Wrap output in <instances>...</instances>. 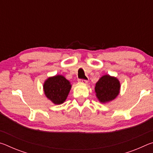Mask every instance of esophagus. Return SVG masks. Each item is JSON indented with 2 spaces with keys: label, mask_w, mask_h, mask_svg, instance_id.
Returning <instances> with one entry per match:
<instances>
[{
  "label": "esophagus",
  "mask_w": 153,
  "mask_h": 153,
  "mask_svg": "<svg viewBox=\"0 0 153 153\" xmlns=\"http://www.w3.org/2000/svg\"><path fill=\"white\" fill-rule=\"evenodd\" d=\"M78 82H79V83H82V84H87L88 80H86V79H78Z\"/></svg>",
  "instance_id": "1"
}]
</instances>
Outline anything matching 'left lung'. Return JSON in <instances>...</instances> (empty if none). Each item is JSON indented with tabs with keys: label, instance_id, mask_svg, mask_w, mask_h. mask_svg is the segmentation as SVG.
I'll return each mask as SVG.
<instances>
[{
	"label": "left lung",
	"instance_id": "obj_1",
	"mask_svg": "<svg viewBox=\"0 0 153 153\" xmlns=\"http://www.w3.org/2000/svg\"><path fill=\"white\" fill-rule=\"evenodd\" d=\"M120 90V82L115 77L105 75L95 86L96 96L102 103L110 102L117 97Z\"/></svg>",
	"mask_w": 153,
	"mask_h": 153
}]
</instances>
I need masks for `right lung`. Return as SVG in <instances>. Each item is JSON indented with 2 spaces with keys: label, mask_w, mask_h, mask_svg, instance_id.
<instances>
[{
  "label": "right lung",
  "mask_w": 153,
  "mask_h": 153,
  "mask_svg": "<svg viewBox=\"0 0 153 153\" xmlns=\"http://www.w3.org/2000/svg\"><path fill=\"white\" fill-rule=\"evenodd\" d=\"M71 88L70 82L61 75L48 77L43 86L46 97L55 105L65 101Z\"/></svg>",
  "instance_id": "add662e5"
}]
</instances>
